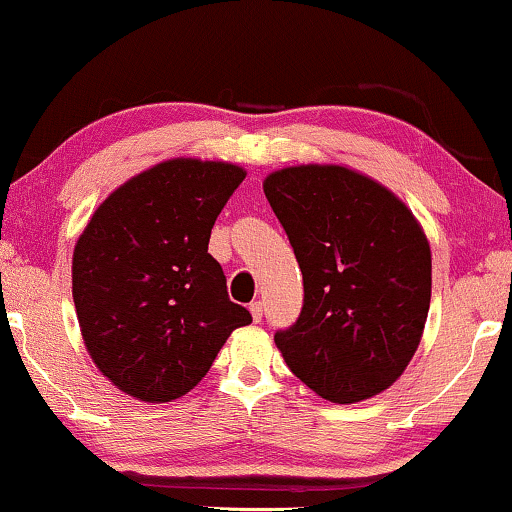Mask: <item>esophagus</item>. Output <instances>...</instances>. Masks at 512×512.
<instances>
[{
    "label": "esophagus",
    "mask_w": 512,
    "mask_h": 512,
    "mask_svg": "<svg viewBox=\"0 0 512 512\" xmlns=\"http://www.w3.org/2000/svg\"><path fill=\"white\" fill-rule=\"evenodd\" d=\"M249 312H251V317H254V321H261L263 319V303H261V300L251 303L249 305Z\"/></svg>",
    "instance_id": "esophagus-1"
}]
</instances>
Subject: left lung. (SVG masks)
<instances>
[{
    "label": "left lung",
    "mask_w": 512,
    "mask_h": 512,
    "mask_svg": "<svg viewBox=\"0 0 512 512\" xmlns=\"http://www.w3.org/2000/svg\"><path fill=\"white\" fill-rule=\"evenodd\" d=\"M265 198L303 272V312L275 333L286 366L331 403L389 389L422 342L431 247L410 207L345 165L270 172Z\"/></svg>",
    "instance_id": "obj_1"
}]
</instances>
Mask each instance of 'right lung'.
I'll use <instances>...</instances> for the list:
<instances>
[{"label": "right lung", "instance_id": "right-lung-1", "mask_svg": "<svg viewBox=\"0 0 512 512\" xmlns=\"http://www.w3.org/2000/svg\"><path fill=\"white\" fill-rule=\"evenodd\" d=\"M244 177L223 160H163L111 191L76 240L83 342L123 394L144 403L188 394L230 333L251 324L207 254L216 216Z\"/></svg>", "mask_w": 512, "mask_h": 512}]
</instances>
